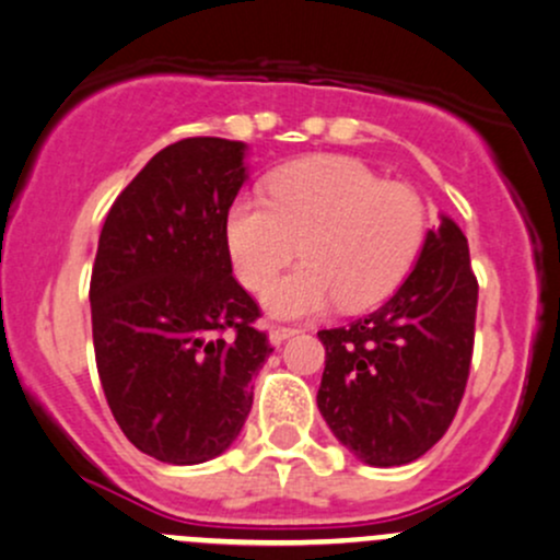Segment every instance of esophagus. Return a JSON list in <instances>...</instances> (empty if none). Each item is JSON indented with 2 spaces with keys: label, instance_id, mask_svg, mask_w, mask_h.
Wrapping results in <instances>:
<instances>
[{
  "label": "esophagus",
  "instance_id": "1",
  "mask_svg": "<svg viewBox=\"0 0 560 560\" xmlns=\"http://www.w3.org/2000/svg\"><path fill=\"white\" fill-rule=\"evenodd\" d=\"M267 330H269V341H272L275 347L299 334V328H291V326H267Z\"/></svg>",
  "mask_w": 560,
  "mask_h": 560
}]
</instances>
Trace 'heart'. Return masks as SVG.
Returning <instances> with one entry per match:
<instances>
[{"label": "heart", "mask_w": 560, "mask_h": 560, "mask_svg": "<svg viewBox=\"0 0 560 560\" xmlns=\"http://www.w3.org/2000/svg\"><path fill=\"white\" fill-rule=\"evenodd\" d=\"M417 189L382 182L350 158L315 154L275 171L267 200L237 197L224 215V245L237 280L264 288L298 243L303 264L264 291L275 317H310L339 302L365 310L389 296L424 243Z\"/></svg>", "instance_id": "obj_1"}]
</instances>
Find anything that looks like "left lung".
Segmentation results:
<instances>
[{
	"label": "left lung",
	"mask_w": 560,
	"mask_h": 560,
	"mask_svg": "<svg viewBox=\"0 0 560 560\" xmlns=\"http://www.w3.org/2000/svg\"><path fill=\"white\" fill-rule=\"evenodd\" d=\"M475 306L467 237L441 213L387 302L317 334L326 347L317 408L341 446L371 467H398L441 441L470 374Z\"/></svg>",
	"instance_id": "1"
}]
</instances>
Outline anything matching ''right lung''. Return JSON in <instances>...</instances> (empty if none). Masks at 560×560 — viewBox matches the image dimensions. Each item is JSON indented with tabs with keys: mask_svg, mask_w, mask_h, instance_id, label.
Masks as SVG:
<instances>
[{
	"mask_svg": "<svg viewBox=\"0 0 560 560\" xmlns=\"http://www.w3.org/2000/svg\"><path fill=\"white\" fill-rule=\"evenodd\" d=\"M245 158L248 143L226 138L171 143L114 200L98 237L90 312L101 387L125 438L167 465L232 446L272 354L224 245Z\"/></svg>",
	"mask_w": 560,
	"mask_h": 560,
	"instance_id": "1",
	"label": "right lung"
}]
</instances>
